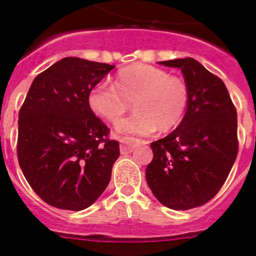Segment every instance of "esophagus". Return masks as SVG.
I'll use <instances>...</instances> for the list:
<instances>
[{"label": "esophagus", "instance_id": "obj_1", "mask_svg": "<svg viewBox=\"0 0 256 256\" xmlns=\"http://www.w3.org/2000/svg\"><path fill=\"white\" fill-rule=\"evenodd\" d=\"M140 141L138 140L133 138H122L120 141V154L126 155V154H130L134 150L136 146H138Z\"/></svg>", "mask_w": 256, "mask_h": 256}]
</instances>
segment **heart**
<instances>
[{
  "label": "heart",
  "mask_w": 256,
  "mask_h": 256,
  "mask_svg": "<svg viewBox=\"0 0 256 256\" xmlns=\"http://www.w3.org/2000/svg\"><path fill=\"white\" fill-rule=\"evenodd\" d=\"M114 86L97 83L88 94L90 108L98 116L115 123L133 101L136 112L115 126L119 136H148L159 128L169 132L186 114L190 92L186 82L162 68L133 64L118 72Z\"/></svg>",
  "instance_id": "obj_1"
}]
</instances>
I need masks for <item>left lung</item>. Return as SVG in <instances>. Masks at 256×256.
I'll use <instances>...</instances> for the list:
<instances>
[{
    "label": "left lung",
    "mask_w": 256,
    "mask_h": 256,
    "mask_svg": "<svg viewBox=\"0 0 256 256\" xmlns=\"http://www.w3.org/2000/svg\"><path fill=\"white\" fill-rule=\"evenodd\" d=\"M159 64L180 69L190 100L180 126L151 144L146 180L162 205L188 210L212 200L227 180L238 152L237 112L223 80L195 58Z\"/></svg>",
    "instance_id": "1"
}]
</instances>
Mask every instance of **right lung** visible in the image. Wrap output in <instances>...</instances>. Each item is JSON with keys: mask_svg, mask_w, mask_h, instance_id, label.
<instances>
[{"mask_svg": "<svg viewBox=\"0 0 256 256\" xmlns=\"http://www.w3.org/2000/svg\"><path fill=\"white\" fill-rule=\"evenodd\" d=\"M114 65L64 58L38 74L19 112L18 160L51 206L79 212L108 187L119 142L88 105L91 88Z\"/></svg>", "mask_w": 256, "mask_h": 256, "instance_id": "1", "label": "right lung"}]
</instances>
